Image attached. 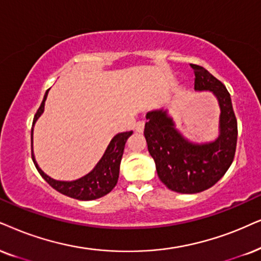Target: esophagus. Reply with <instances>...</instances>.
I'll return each mask as SVG.
<instances>
[{
	"label": "esophagus",
	"mask_w": 261,
	"mask_h": 261,
	"mask_svg": "<svg viewBox=\"0 0 261 261\" xmlns=\"http://www.w3.org/2000/svg\"><path fill=\"white\" fill-rule=\"evenodd\" d=\"M135 130H136V133H143L144 130V121H137V124L135 125Z\"/></svg>",
	"instance_id": "34e87169"
}]
</instances>
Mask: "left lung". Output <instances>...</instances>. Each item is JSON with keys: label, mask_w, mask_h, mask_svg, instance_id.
Returning <instances> with one entry per match:
<instances>
[{"label": "left lung", "mask_w": 261, "mask_h": 261, "mask_svg": "<svg viewBox=\"0 0 261 261\" xmlns=\"http://www.w3.org/2000/svg\"><path fill=\"white\" fill-rule=\"evenodd\" d=\"M195 73L196 91H211L220 107L219 136L207 143H194L176 128L167 110L148 112L144 125L148 150L155 161L160 180L180 194L208 189L232 164L237 143V120L225 85L199 65H190Z\"/></svg>", "instance_id": "left-lung-1"}]
</instances>
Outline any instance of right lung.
Returning a JSON list of instances; mask_svg holds the SVG:
<instances>
[{
    "label": "right lung",
    "instance_id": "right-lung-1",
    "mask_svg": "<svg viewBox=\"0 0 261 261\" xmlns=\"http://www.w3.org/2000/svg\"><path fill=\"white\" fill-rule=\"evenodd\" d=\"M48 91H45L44 97L41 106L37 110V113L35 114L34 126L36 121L41 114L44 111V102L47 100ZM32 134H34V128L31 130V144H32ZM133 135V131H128V133H120L112 138V141L108 144L106 151L102 155L100 161L96 164V166L92 169L88 174L78 178L75 180H57L54 178L49 177L48 174H45L43 171L39 169V166L36 163L35 155L32 153V160L36 169L39 172V174L44 178L45 182H47L51 188H54L55 190L59 193L64 194L66 196L73 197L75 200H82V201H89V200H95L98 197H102L107 195L110 191L115 187V184L118 182V178H119V169H120V161L121 156H123L125 143H126L127 138Z\"/></svg>",
    "mask_w": 261,
    "mask_h": 261
}]
</instances>
